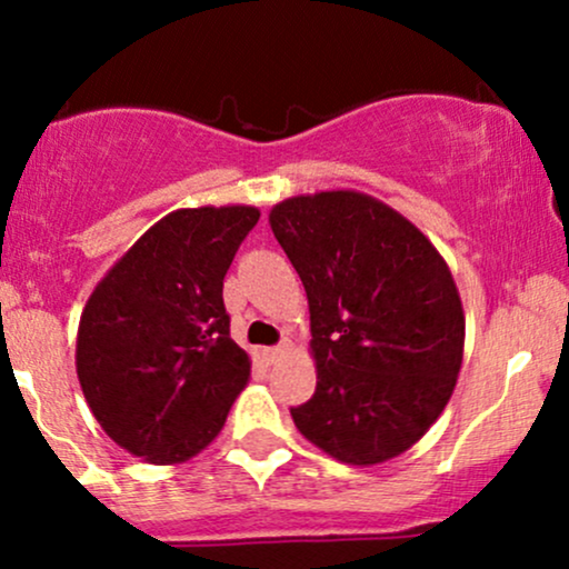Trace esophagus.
<instances>
[{"mask_svg": "<svg viewBox=\"0 0 569 569\" xmlns=\"http://www.w3.org/2000/svg\"><path fill=\"white\" fill-rule=\"evenodd\" d=\"M289 350V342H283V345H276V348H267V350H262V356H264V361L267 363H276L280 356H283V352Z\"/></svg>", "mask_w": 569, "mask_h": 569, "instance_id": "1", "label": "esophagus"}]
</instances>
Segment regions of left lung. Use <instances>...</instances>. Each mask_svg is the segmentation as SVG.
<instances>
[{
	"label": "left lung",
	"mask_w": 569,
	"mask_h": 569,
	"mask_svg": "<svg viewBox=\"0 0 569 569\" xmlns=\"http://www.w3.org/2000/svg\"><path fill=\"white\" fill-rule=\"evenodd\" d=\"M270 227L310 305L318 385L291 407L307 441L348 466L407 452L439 420L462 363L460 293L433 243L369 194H299Z\"/></svg>",
	"instance_id": "obj_1"
}]
</instances>
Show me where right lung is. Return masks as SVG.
<instances>
[{
    "mask_svg": "<svg viewBox=\"0 0 569 569\" xmlns=\"http://www.w3.org/2000/svg\"><path fill=\"white\" fill-rule=\"evenodd\" d=\"M257 221L251 206L168 213L90 293L77 377L98 426L130 455L184 462L224 428L251 361L232 342L221 289Z\"/></svg>",
    "mask_w": 569,
    "mask_h": 569,
    "instance_id": "obj_1",
    "label": "right lung"
}]
</instances>
